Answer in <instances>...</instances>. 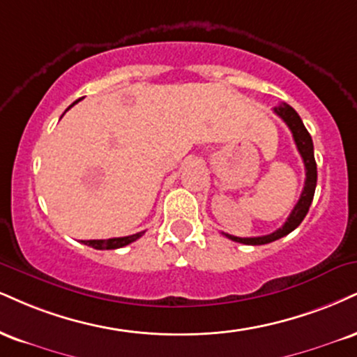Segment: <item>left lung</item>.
Segmentation results:
<instances>
[{"instance_id":"1","label":"left lung","mask_w":357,"mask_h":357,"mask_svg":"<svg viewBox=\"0 0 357 357\" xmlns=\"http://www.w3.org/2000/svg\"><path fill=\"white\" fill-rule=\"evenodd\" d=\"M274 113H276L279 118L282 119L287 124L291 132H293L296 148H298L299 154H301L304 167H306V181H304V188L301 196H299V201L296 203L294 209L291 211L289 218H287L284 225H282L279 229L274 231L271 234L266 236H256V238H238V236L225 234L231 241L241 243V244H249V246H259V244H268L276 241V239L282 238V236L289 234L291 231H294L296 227L301 225L304 218L309 211V206L312 203V197H314L316 191V183H317V167H316V160H314V146H312L311 135H309L306 126L303 124V119L299 118V114L291 108L289 105L282 102L274 108Z\"/></svg>"}]
</instances>
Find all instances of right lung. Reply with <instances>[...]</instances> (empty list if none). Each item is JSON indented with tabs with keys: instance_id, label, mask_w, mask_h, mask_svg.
<instances>
[{
	"instance_id": "right-lung-1",
	"label": "right lung",
	"mask_w": 357,
	"mask_h": 357,
	"mask_svg": "<svg viewBox=\"0 0 357 357\" xmlns=\"http://www.w3.org/2000/svg\"><path fill=\"white\" fill-rule=\"evenodd\" d=\"M79 101V100H78ZM78 101H75L70 108L76 105ZM68 108V109H70ZM66 109V111H68ZM64 111V113H66ZM63 113V114H64ZM144 234V231H141V233H136V234H131V236H123V238H109V239H89V241H81L86 246H91L94 249H118V248H123V246H128V244H131L132 241H136V239H139L141 236Z\"/></svg>"
}]
</instances>
